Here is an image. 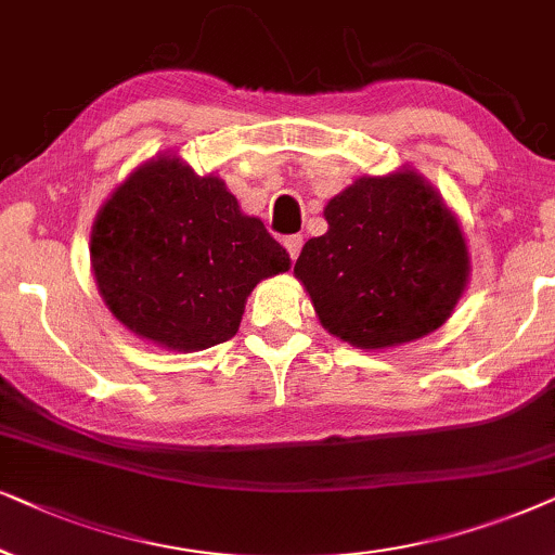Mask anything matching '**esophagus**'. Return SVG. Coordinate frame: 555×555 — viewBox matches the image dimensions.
Wrapping results in <instances>:
<instances>
[{"label":"esophagus","instance_id":"34e87169","mask_svg":"<svg viewBox=\"0 0 555 555\" xmlns=\"http://www.w3.org/2000/svg\"><path fill=\"white\" fill-rule=\"evenodd\" d=\"M301 243H305V238H301V235H286V238H284V246H286V250H289L292 258L299 256Z\"/></svg>","mask_w":555,"mask_h":555}]
</instances>
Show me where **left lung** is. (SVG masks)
I'll use <instances>...</instances> for the list:
<instances>
[{"label": "left lung", "instance_id": "8db88e82", "mask_svg": "<svg viewBox=\"0 0 555 555\" xmlns=\"http://www.w3.org/2000/svg\"><path fill=\"white\" fill-rule=\"evenodd\" d=\"M294 273L320 322L345 343L390 347L444 324L467 286V246L418 175L363 177L324 208Z\"/></svg>", "mask_w": 555, "mask_h": 555}]
</instances>
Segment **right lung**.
Returning <instances> with one entry per match:
<instances>
[{
	"label": "right lung",
	"instance_id": "add662e5",
	"mask_svg": "<svg viewBox=\"0 0 555 555\" xmlns=\"http://www.w3.org/2000/svg\"><path fill=\"white\" fill-rule=\"evenodd\" d=\"M101 297L131 332L172 350H205L238 332L246 297L292 258L258 218L243 216L218 177L180 159L137 169L91 233Z\"/></svg>",
	"mask_w": 555,
	"mask_h": 555
}]
</instances>
